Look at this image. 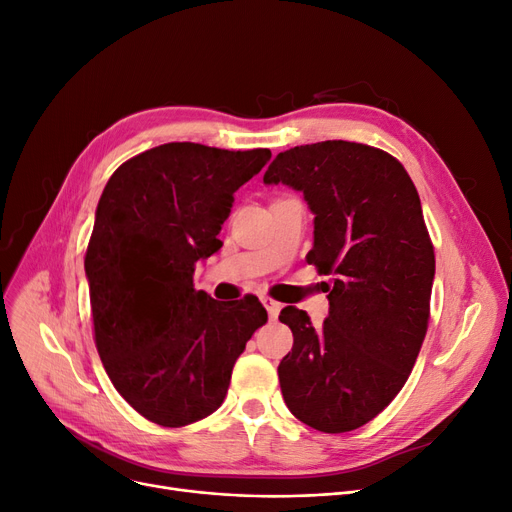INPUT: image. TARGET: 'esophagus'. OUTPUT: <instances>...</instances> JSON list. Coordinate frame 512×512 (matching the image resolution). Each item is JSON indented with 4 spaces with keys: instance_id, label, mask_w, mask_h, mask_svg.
Here are the masks:
<instances>
[{
    "instance_id": "obj_1",
    "label": "esophagus",
    "mask_w": 512,
    "mask_h": 512,
    "mask_svg": "<svg viewBox=\"0 0 512 512\" xmlns=\"http://www.w3.org/2000/svg\"><path fill=\"white\" fill-rule=\"evenodd\" d=\"M261 303H263V307L267 309V313H270V319H276L278 317V313H280V303L278 301H274L272 297H261Z\"/></svg>"
}]
</instances>
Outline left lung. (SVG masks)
Listing matches in <instances>:
<instances>
[{
  "mask_svg": "<svg viewBox=\"0 0 512 512\" xmlns=\"http://www.w3.org/2000/svg\"><path fill=\"white\" fill-rule=\"evenodd\" d=\"M263 182L303 193L315 215L307 263L334 276L324 326L280 313L294 336L278 365L284 402L317 432H353L405 386L427 332L436 257L417 188L396 157L351 141L282 151Z\"/></svg>",
  "mask_w": 512,
  "mask_h": 512,
  "instance_id": "obj_1",
  "label": "left lung"
}]
</instances>
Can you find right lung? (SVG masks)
<instances>
[{
	"instance_id": "add662e5",
	"label": "right lung",
	"mask_w": 512,
	"mask_h": 512,
	"mask_svg": "<svg viewBox=\"0 0 512 512\" xmlns=\"http://www.w3.org/2000/svg\"><path fill=\"white\" fill-rule=\"evenodd\" d=\"M270 149L166 143L107 180L85 255L97 353L114 388L145 419L182 427L218 409L236 359L267 321L253 294L224 305L195 290L234 193Z\"/></svg>"
}]
</instances>
